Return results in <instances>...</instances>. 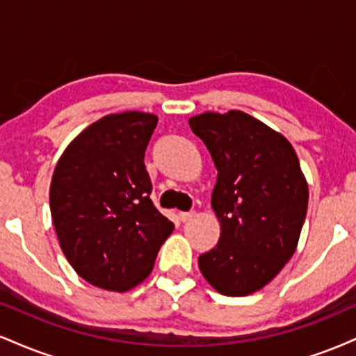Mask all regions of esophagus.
<instances>
[{"label": "esophagus", "mask_w": 356, "mask_h": 356, "mask_svg": "<svg viewBox=\"0 0 356 356\" xmlns=\"http://www.w3.org/2000/svg\"><path fill=\"white\" fill-rule=\"evenodd\" d=\"M195 216L194 211H189V212H179V219L182 220V222H187V220H191L192 218Z\"/></svg>", "instance_id": "obj_1"}]
</instances>
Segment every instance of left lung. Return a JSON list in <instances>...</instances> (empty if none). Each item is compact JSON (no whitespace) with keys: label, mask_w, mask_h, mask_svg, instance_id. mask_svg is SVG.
I'll return each instance as SVG.
<instances>
[{"label":"left lung","mask_w":356,"mask_h":356,"mask_svg":"<svg viewBox=\"0 0 356 356\" xmlns=\"http://www.w3.org/2000/svg\"><path fill=\"white\" fill-rule=\"evenodd\" d=\"M189 125L218 169L211 202L220 238L199 269L220 295H251L295 254L308 209L300 161L281 134L239 110L201 113Z\"/></svg>","instance_id":"left-lung-1"}]
</instances>
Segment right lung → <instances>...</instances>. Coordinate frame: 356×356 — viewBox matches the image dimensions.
<instances>
[{"label":"right lung","mask_w":356,"mask_h":356,"mask_svg":"<svg viewBox=\"0 0 356 356\" xmlns=\"http://www.w3.org/2000/svg\"><path fill=\"white\" fill-rule=\"evenodd\" d=\"M157 117L112 113L80 134L51 177L50 209L60 248L90 284L127 291L154 268L174 224L150 199L144 157Z\"/></svg>","instance_id":"1"}]
</instances>
